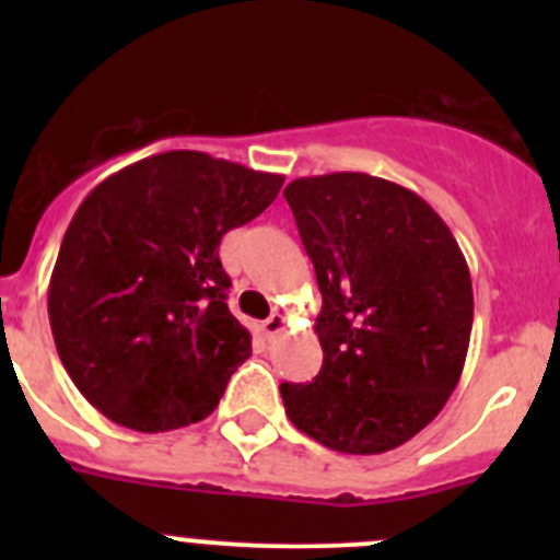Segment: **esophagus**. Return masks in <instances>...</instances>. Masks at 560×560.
Wrapping results in <instances>:
<instances>
[{
    "label": "esophagus",
    "mask_w": 560,
    "mask_h": 560,
    "mask_svg": "<svg viewBox=\"0 0 560 560\" xmlns=\"http://www.w3.org/2000/svg\"><path fill=\"white\" fill-rule=\"evenodd\" d=\"M284 314H279V312H273L268 316V319L262 322V332H265V338H268V341H273L276 336H279V332H284Z\"/></svg>",
    "instance_id": "1"
}]
</instances>
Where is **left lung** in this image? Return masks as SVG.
<instances>
[{"instance_id": "left-lung-1", "label": "left lung", "mask_w": 560, "mask_h": 560, "mask_svg": "<svg viewBox=\"0 0 560 560\" xmlns=\"http://www.w3.org/2000/svg\"><path fill=\"white\" fill-rule=\"evenodd\" d=\"M322 292V369L281 385L298 431L347 455H380L422 431L457 387L471 338L466 257L444 219L369 173L284 189Z\"/></svg>"}]
</instances>
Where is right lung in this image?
I'll use <instances>...</instances> for the list:
<instances>
[{
    "label": "right lung",
    "mask_w": 560,
    "mask_h": 560,
    "mask_svg": "<svg viewBox=\"0 0 560 560\" xmlns=\"http://www.w3.org/2000/svg\"><path fill=\"white\" fill-rule=\"evenodd\" d=\"M284 175L165 151L107 175L78 206L48 284L56 352L110 422L162 433L217 409L252 332L230 314L219 262Z\"/></svg>",
    "instance_id": "right-lung-1"
}]
</instances>
